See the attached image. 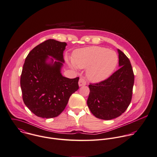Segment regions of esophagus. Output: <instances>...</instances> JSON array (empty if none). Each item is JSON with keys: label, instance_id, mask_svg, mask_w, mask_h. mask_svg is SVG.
Instances as JSON below:
<instances>
[{"label": "esophagus", "instance_id": "esophagus-1", "mask_svg": "<svg viewBox=\"0 0 157 157\" xmlns=\"http://www.w3.org/2000/svg\"><path fill=\"white\" fill-rule=\"evenodd\" d=\"M78 84H79V87H81L82 86H85L86 84V81L84 80V79L80 78L79 80V82H78Z\"/></svg>", "mask_w": 157, "mask_h": 157}]
</instances>
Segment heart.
<instances>
[{"mask_svg": "<svg viewBox=\"0 0 157 157\" xmlns=\"http://www.w3.org/2000/svg\"><path fill=\"white\" fill-rule=\"evenodd\" d=\"M118 63V56L112 50L100 46H90L75 51L71 64L81 68L88 67L86 71L88 79L94 83L108 78Z\"/></svg>", "mask_w": 157, "mask_h": 157, "instance_id": "b5f03b06", "label": "heart"}]
</instances>
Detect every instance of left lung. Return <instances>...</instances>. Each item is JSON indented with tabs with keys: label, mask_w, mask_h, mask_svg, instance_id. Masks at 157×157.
I'll list each match as a JSON object with an SVG mask.
<instances>
[{
	"label": "left lung",
	"mask_w": 157,
	"mask_h": 157,
	"mask_svg": "<svg viewBox=\"0 0 157 157\" xmlns=\"http://www.w3.org/2000/svg\"><path fill=\"white\" fill-rule=\"evenodd\" d=\"M120 68L107 79L90 84L87 106L96 117L111 120L123 114L130 104L135 76L129 59L120 49Z\"/></svg>",
	"instance_id": "left-lung-1"
}]
</instances>
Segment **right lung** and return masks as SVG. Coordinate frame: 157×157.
Masks as SVG:
<instances>
[{
	"label": "right lung",
	"instance_id": "add662e5",
	"mask_svg": "<svg viewBox=\"0 0 157 157\" xmlns=\"http://www.w3.org/2000/svg\"><path fill=\"white\" fill-rule=\"evenodd\" d=\"M67 44L49 39L35 47L25 58L20 80L22 99L38 117L58 116L79 89L78 77L69 79L61 74Z\"/></svg>",
	"mask_w": 157,
	"mask_h": 157
}]
</instances>
